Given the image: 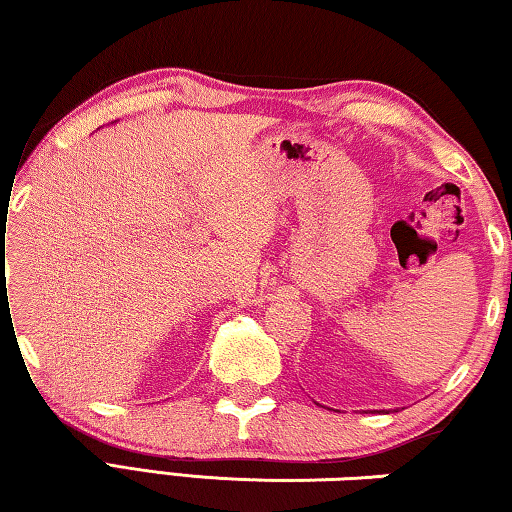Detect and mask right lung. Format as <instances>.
Returning <instances> with one entry per match:
<instances>
[{"mask_svg": "<svg viewBox=\"0 0 512 512\" xmlns=\"http://www.w3.org/2000/svg\"><path fill=\"white\" fill-rule=\"evenodd\" d=\"M2 255H4V253H2ZM2 255H0V262H2V259H4V257H2Z\"/></svg>", "mask_w": 512, "mask_h": 512, "instance_id": "obj_1", "label": "right lung"}]
</instances>
